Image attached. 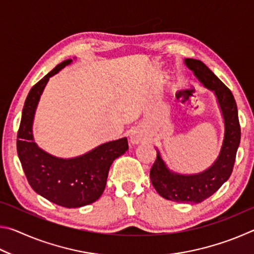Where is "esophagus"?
<instances>
[{"label":"esophagus","instance_id":"1","mask_svg":"<svg viewBox=\"0 0 254 254\" xmlns=\"http://www.w3.org/2000/svg\"><path fill=\"white\" fill-rule=\"evenodd\" d=\"M142 139H143V135L141 134L140 131L134 130V131L131 132L130 141H131L132 144H137L139 142H141V141H142Z\"/></svg>","mask_w":254,"mask_h":254}]
</instances>
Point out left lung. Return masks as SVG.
I'll return each mask as SVG.
<instances>
[{
	"label": "left lung",
	"mask_w": 254,
	"mask_h": 254,
	"mask_svg": "<svg viewBox=\"0 0 254 254\" xmlns=\"http://www.w3.org/2000/svg\"><path fill=\"white\" fill-rule=\"evenodd\" d=\"M185 64L206 88L213 91L224 119V140L220 154L208 169L196 175H180L167 168L158 151L150 170V179L158 194L178 203H200L208 198L230 178L238 151L241 127L234 96L217 76L197 59L187 58Z\"/></svg>",
	"instance_id": "left-lung-1"
}]
</instances>
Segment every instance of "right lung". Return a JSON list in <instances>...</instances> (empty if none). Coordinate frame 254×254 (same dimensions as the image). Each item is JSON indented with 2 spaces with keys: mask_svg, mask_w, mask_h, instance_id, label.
Returning a JSON list of instances; mask_svg holds the SVG:
<instances>
[{
  "mask_svg": "<svg viewBox=\"0 0 254 254\" xmlns=\"http://www.w3.org/2000/svg\"><path fill=\"white\" fill-rule=\"evenodd\" d=\"M71 62L60 63L30 89L16 140L18 156L30 186L46 199L67 208L81 207L100 198L111 165L128 149L127 139L122 137L79 157L63 159L44 151L33 141L32 123L41 94L50 77Z\"/></svg>",
  "mask_w": 254,
  "mask_h": 254,
  "instance_id": "right-lung-1",
  "label": "right lung"
}]
</instances>
